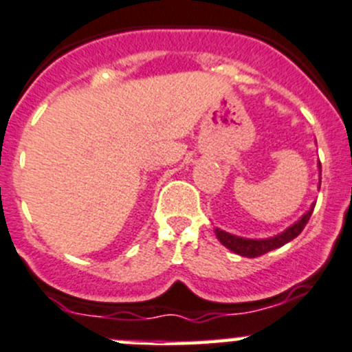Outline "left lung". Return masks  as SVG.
I'll use <instances>...</instances> for the list:
<instances>
[{
    "label": "left lung",
    "instance_id": "obj_1",
    "mask_svg": "<svg viewBox=\"0 0 352 352\" xmlns=\"http://www.w3.org/2000/svg\"><path fill=\"white\" fill-rule=\"evenodd\" d=\"M318 168H322L320 162H318ZM318 189H320V186H318ZM314 208L315 204H311V208L308 209V211L305 212V214L301 216L294 225H291L289 228H286L285 232L279 233V235L271 236V239H258V240L242 239V236L232 235V233L223 232V230L219 228H214V233L216 236H218L219 242L225 245L226 248H230L232 252H235V254L242 255V257H250V258L261 257V255L267 254V252L274 250V248L283 247V245H286L293 239H296V236L303 232L305 226H307L308 219H310L311 212H314Z\"/></svg>",
    "mask_w": 352,
    "mask_h": 352
}]
</instances>
